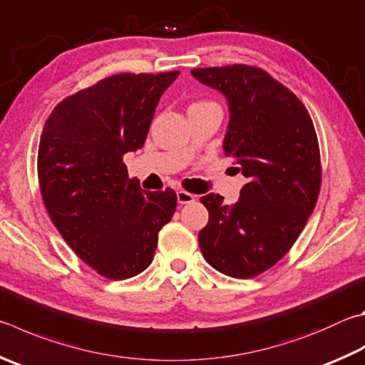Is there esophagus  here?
I'll use <instances>...</instances> for the list:
<instances>
[{
    "label": "esophagus",
    "instance_id": "esophagus-1",
    "mask_svg": "<svg viewBox=\"0 0 365 365\" xmlns=\"http://www.w3.org/2000/svg\"><path fill=\"white\" fill-rule=\"evenodd\" d=\"M177 201H178V204H190L195 201V196L188 193V191L180 190V191H177Z\"/></svg>",
    "mask_w": 365,
    "mask_h": 365
}]
</instances>
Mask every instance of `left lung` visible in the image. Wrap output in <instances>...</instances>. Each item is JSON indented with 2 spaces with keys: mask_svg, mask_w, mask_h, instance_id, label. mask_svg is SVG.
Returning <instances> with one entry per match:
<instances>
[{
  "mask_svg": "<svg viewBox=\"0 0 365 365\" xmlns=\"http://www.w3.org/2000/svg\"><path fill=\"white\" fill-rule=\"evenodd\" d=\"M191 75L227 98L223 153L249 178L236 204L209 193L200 231L205 260L244 279L273 267L307 225L321 187L319 145L304 105L268 73L247 65L196 68Z\"/></svg>",
  "mask_w": 365,
  "mask_h": 365,
  "instance_id": "1",
  "label": "left lung"
}]
</instances>
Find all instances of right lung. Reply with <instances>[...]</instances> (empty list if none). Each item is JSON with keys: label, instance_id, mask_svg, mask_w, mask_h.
<instances>
[{"label": "right lung", "instance_id": "right-lung-1", "mask_svg": "<svg viewBox=\"0 0 365 365\" xmlns=\"http://www.w3.org/2000/svg\"><path fill=\"white\" fill-rule=\"evenodd\" d=\"M180 71L121 73L57 105L38 150V177L51 220L73 252L108 279L153 262L158 233L174 215V190L145 191L123 163L147 140L164 91Z\"/></svg>", "mask_w": 365, "mask_h": 365}]
</instances>
